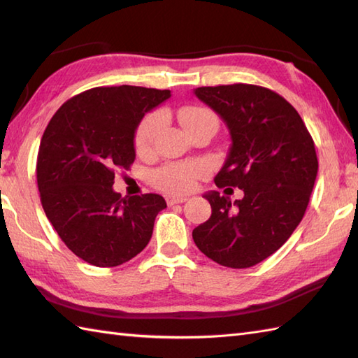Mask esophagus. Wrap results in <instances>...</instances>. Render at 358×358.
Returning <instances> with one entry per match:
<instances>
[{
	"instance_id": "esophagus-1",
	"label": "esophagus",
	"mask_w": 358,
	"mask_h": 358,
	"mask_svg": "<svg viewBox=\"0 0 358 358\" xmlns=\"http://www.w3.org/2000/svg\"><path fill=\"white\" fill-rule=\"evenodd\" d=\"M187 200L186 195H167L166 196V201L169 206H173V204H178V203H185Z\"/></svg>"
}]
</instances>
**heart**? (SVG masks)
<instances>
[{
    "mask_svg": "<svg viewBox=\"0 0 358 358\" xmlns=\"http://www.w3.org/2000/svg\"><path fill=\"white\" fill-rule=\"evenodd\" d=\"M177 118L189 132L204 126L217 129V118L212 110L206 108H183L177 112ZM162 127V117L157 113L146 117L135 135V146L138 152H146L154 144L155 136ZM206 173V166L200 162L172 163L166 164L154 173V183L157 187L167 192H187L195 186V181Z\"/></svg>",
    "mask_w": 358,
    "mask_h": 358,
    "instance_id": "heart-1",
    "label": "heart"
}]
</instances>
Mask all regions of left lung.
Returning a JSON list of instances; mask_svg holds the SVG:
<instances>
[{"label": "left lung", "instance_id": "8db88e82", "mask_svg": "<svg viewBox=\"0 0 358 358\" xmlns=\"http://www.w3.org/2000/svg\"><path fill=\"white\" fill-rule=\"evenodd\" d=\"M231 134V148L214 178L245 192L241 200L212 191V215L196 226V248L215 263L245 269L285 245L305 215L318 171L313 136L299 112L271 89L254 85L196 87Z\"/></svg>", "mask_w": 358, "mask_h": 358}]
</instances>
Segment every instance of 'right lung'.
Wrapping results in <instances>:
<instances>
[{
  "label": "right lung",
  "instance_id": "1",
  "mask_svg": "<svg viewBox=\"0 0 358 358\" xmlns=\"http://www.w3.org/2000/svg\"><path fill=\"white\" fill-rule=\"evenodd\" d=\"M171 90L94 87L67 100L49 121L36 158L41 204L59 238L81 260L113 268L148 246L166 201L158 194L121 196L115 172L135 159L144 113Z\"/></svg>",
  "mask_w": 358,
  "mask_h": 358
}]
</instances>
